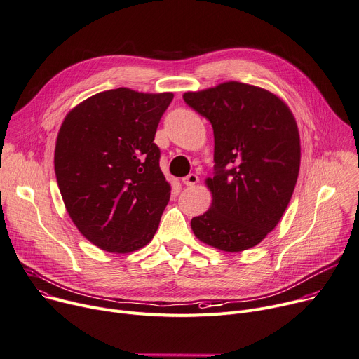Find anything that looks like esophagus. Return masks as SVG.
<instances>
[{
	"instance_id": "obj_1",
	"label": "esophagus",
	"mask_w": 359,
	"mask_h": 359,
	"mask_svg": "<svg viewBox=\"0 0 359 359\" xmlns=\"http://www.w3.org/2000/svg\"><path fill=\"white\" fill-rule=\"evenodd\" d=\"M182 182H184L187 187H192V185H196V184L198 182V177H197L196 174H189V175H187L185 178H182Z\"/></svg>"
}]
</instances>
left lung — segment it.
I'll list each match as a JSON object with an SVG mask.
<instances>
[{
  "label": "left lung",
  "instance_id": "8db88e82",
  "mask_svg": "<svg viewBox=\"0 0 359 359\" xmlns=\"http://www.w3.org/2000/svg\"><path fill=\"white\" fill-rule=\"evenodd\" d=\"M214 130L211 207L191 219L203 243L237 253L259 244L287 208L299 175L300 137L289 106L259 86L224 81L182 95Z\"/></svg>",
  "mask_w": 359,
  "mask_h": 359
}]
</instances>
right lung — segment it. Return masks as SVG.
<instances>
[{
	"label": "right lung",
	"instance_id": "1",
	"mask_svg": "<svg viewBox=\"0 0 359 359\" xmlns=\"http://www.w3.org/2000/svg\"><path fill=\"white\" fill-rule=\"evenodd\" d=\"M174 95L119 88L66 115L54 149L62 198L77 230L99 249L130 253L155 236L171 196L154 144Z\"/></svg>",
	"mask_w": 359,
	"mask_h": 359
}]
</instances>
